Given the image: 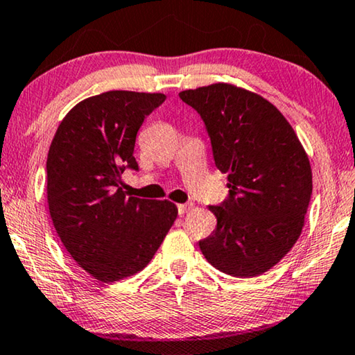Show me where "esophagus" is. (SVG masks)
Instances as JSON below:
<instances>
[{"label":"esophagus","instance_id":"esophagus-1","mask_svg":"<svg viewBox=\"0 0 355 355\" xmlns=\"http://www.w3.org/2000/svg\"><path fill=\"white\" fill-rule=\"evenodd\" d=\"M191 207H193V205H191V204H180L178 205V215H184V213H188L189 211V208Z\"/></svg>","mask_w":355,"mask_h":355}]
</instances>
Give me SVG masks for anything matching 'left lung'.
Returning <instances> with one entry per match:
<instances>
[{"label": "left lung", "instance_id": "obj_1", "mask_svg": "<svg viewBox=\"0 0 355 355\" xmlns=\"http://www.w3.org/2000/svg\"><path fill=\"white\" fill-rule=\"evenodd\" d=\"M198 110L215 164L227 173L229 198L210 205L216 229L199 241L213 267L232 277L267 272L299 240L313 173L305 148L284 115L261 94L213 83L180 93Z\"/></svg>", "mask_w": 355, "mask_h": 355}]
</instances>
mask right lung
I'll use <instances>...</instances> for the list:
<instances>
[{
  "label": "right lung",
  "mask_w": 355,
  "mask_h": 355,
  "mask_svg": "<svg viewBox=\"0 0 355 355\" xmlns=\"http://www.w3.org/2000/svg\"><path fill=\"white\" fill-rule=\"evenodd\" d=\"M164 99L125 89L83 99L67 112L49 148L47 202L56 234L103 283L147 267L177 219L175 204L128 196L121 180L126 167L139 168L137 131Z\"/></svg>",
  "instance_id": "right-lung-1"
}]
</instances>
